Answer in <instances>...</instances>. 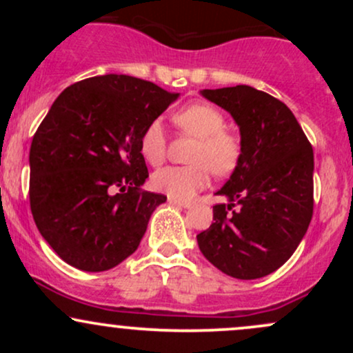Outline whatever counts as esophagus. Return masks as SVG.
Listing matches in <instances>:
<instances>
[{"label":"esophagus","instance_id":"34e87169","mask_svg":"<svg viewBox=\"0 0 353 353\" xmlns=\"http://www.w3.org/2000/svg\"><path fill=\"white\" fill-rule=\"evenodd\" d=\"M168 202H169V204H172V205H177V208H184V209L190 208V202H184V201H179V199H174V197H169Z\"/></svg>","mask_w":353,"mask_h":353}]
</instances>
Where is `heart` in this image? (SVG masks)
<instances>
[{"label":"heart","mask_w":353,"mask_h":353,"mask_svg":"<svg viewBox=\"0 0 353 353\" xmlns=\"http://www.w3.org/2000/svg\"><path fill=\"white\" fill-rule=\"evenodd\" d=\"M174 124L185 134L197 137L189 154V165H169L152 174V188L169 197L189 201L199 190L208 188L210 171L225 176L236 169L241 157V143L237 136L225 131L224 116L210 104L194 103L174 114ZM139 151L151 165L164 163L168 156L163 123L154 119L144 128L139 139Z\"/></svg>","instance_id":"1"}]
</instances>
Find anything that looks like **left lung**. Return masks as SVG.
I'll use <instances>...</instances> for the list:
<instances>
[{"label": "left lung", "instance_id": "left-lung-1", "mask_svg": "<svg viewBox=\"0 0 353 353\" xmlns=\"http://www.w3.org/2000/svg\"><path fill=\"white\" fill-rule=\"evenodd\" d=\"M241 129V157L217 190L214 222L197 234L201 252L230 277L252 281L285 264L314 212V151L282 101L245 84L201 91Z\"/></svg>", "mask_w": 353, "mask_h": 353}]
</instances>
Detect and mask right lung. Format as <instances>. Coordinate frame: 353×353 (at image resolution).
<instances>
[{
  "label": "right lung",
  "instance_id": "add662e5",
  "mask_svg": "<svg viewBox=\"0 0 353 353\" xmlns=\"http://www.w3.org/2000/svg\"><path fill=\"white\" fill-rule=\"evenodd\" d=\"M151 81L94 76L56 98L30 149V205L44 241L66 264L103 272L139 245L164 194L149 177L139 139L177 99Z\"/></svg>",
  "mask_w": 353,
  "mask_h": 353
}]
</instances>
